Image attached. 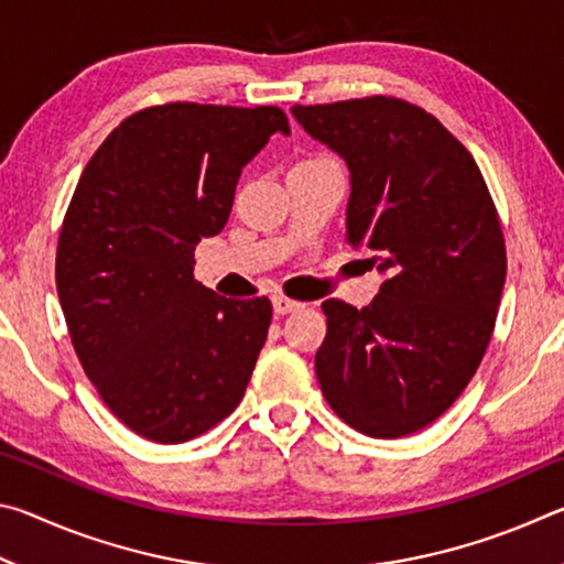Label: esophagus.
<instances>
[{"label":"esophagus","mask_w":564,"mask_h":564,"mask_svg":"<svg viewBox=\"0 0 564 564\" xmlns=\"http://www.w3.org/2000/svg\"><path fill=\"white\" fill-rule=\"evenodd\" d=\"M301 308H303V303H299V301L285 299V295H281V293L273 295V311L279 313V316H285V313H295Z\"/></svg>","instance_id":"1"}]
</instances>
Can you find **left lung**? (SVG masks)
Here are the masks:
<instances>
[{
    "label": "left lung",
    "mask_w": 564,
    "mask_h": 564,
    "mask_svg": "<svg viewBox=\"0 0 564 564\" xmlns=\"http://www.w3.org/2000/svg\"><path fill=\"white\" fill-rule=\"evenodd\" d=\"M291 113L346 161V241L383 273L366 308L321 305L323 395L370 437L423 431L470 383L498 318L508 259L490 191L460 141L408 101L295 104Z\"/></svg>",
    "instance_id": "1"
}]
</instances>
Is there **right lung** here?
Listing matches in <instances>:
<instances>
[{"label":"right lung","instance_id":"1","mask_svg":"<svg viewBox=\"0 0 564 564\" xmlns=\"http://www.w3.org/2000/svg\"><path fill=\"white\" fill-rule=\"evenodd\" d=\"M275 107L164 104L123 119L84 169L56 248V291L84 373L133 433L174 445L241 403L271 301H228L194 281Z\"/></svg>","mask_w":564,"mask_h":564}]
</instances>
